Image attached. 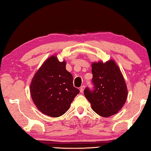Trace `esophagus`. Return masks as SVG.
I'll return each instance as SVG.
<instances>
[{"label": "esophagus", "instance_id": "obj_1", "mask_svg": "<svg viewBox=\"0 0 151 151\" xmlns=\"http://www.w3.org/2000/svg\"><path fill=\"white\" fill-rule=\"evenodd\" d=\"M85 89V86H82L81 88H80V91H81V93H83V91H84Z\"/></svg>", "mask_w": 151, "mask_h": 151}]
</instances>
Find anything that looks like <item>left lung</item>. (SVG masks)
Instances as JSON below:
<instances>
[{
    "instance_id": "left-lung-1",
    "label": "left lung",
    "mask_w": 151,
    "mask_h": 151,
    "mask_svg": "<svg viewBox=\"0 0 151 151\" xmlns=\"http://www.w3.org/2000/svg\"><path fill=\"white\" fill-rule=\"evenodd\" d=\"M93 89H84V93L95 113L102 117L111 116L123 108L127 99L126 83L114 60L91 64Z\"/></svg>"
}]
</instances>
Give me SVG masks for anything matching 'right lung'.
Wrapping results in <instances>:
<instances>
[{
    "label": "right lung",
    "instance_id": "obj_1",
    "mask_svg": "<svg viewBox=\"0 0 151 151\" xmlns=\"http://www.w3.org/2000/svg\"><path fill=\"white\" fill-rule=\"evenodd\" d=\"M66 62L52 56L35 74L30 84L32 99L45 115L58 117L68 110L79 89L73 86L71 74L65 69Z\"/></svg>",
    "mask_w": 151,
    "mask_h": 151
}]
</instances>
